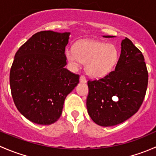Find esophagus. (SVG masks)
<instances>
[{"label":"esophagus","mask_w":156,"mask_h":156,"mask_svg":"<svg viewBox=\"0 0 156 156\" xmlns=\"http://www.w3.org/2000/svg\"><path fill=\"white\" fill-rule=\"evenodd\" d=\"M80 82L81 83H86L87 82V79H86V77L84 75H81L80 76Z\"/></svg>","instance_id":"obj_1"}]
</instances>
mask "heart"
<instances>
[{
	"label": "heart",
	"instance_id": "heart-1",
	"mask_svg": "<svg viewBox=\"0 0 156 156\" xmlns=\"http://www.w3.org/2000/svg\"><path fill=\"white\" fill-rule=\"evenodd\" d=\"M67 60L77 69L82 62L86 64V72L93 78H101L112 70L119 59V50L114 44L98 41L79 42L74 49L66 51Z\"/></svg>",
	"mask_w": 156,
	"mask_h": 156
}]
</instances>
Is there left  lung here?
Segmentation results:
<instances>
[{"label":"left lung","instance_id":"8db88e82","mask_svg":"<svg viewBox=\"0 0 156 156\" xmlns=\"http://www.w3.org/2000/svg\"><path fill=\"white\" fill-rule=\"evenodd\" d=\"M121 45L115 70L104 78L87 82V112L100 126H113L126 121L139 110L146 95L148 71L144 55L127 37Z\"/></svg>","mask_w":156,"mask_h":156}]
</instances>
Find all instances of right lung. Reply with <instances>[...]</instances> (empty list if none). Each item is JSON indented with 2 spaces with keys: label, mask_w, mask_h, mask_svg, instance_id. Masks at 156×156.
I'll use <instances>...</instances> for the list:
<instances>
[{
  "label": "right lung",
  "mask_w": 156,
  "mask_h": 156,
  "mask_svg": "<svg viewBox=\"0 0 156 156\" xmlns=\"http://www.w3.org/2000/svg\"><path fill=\"white\" fill-rule=\"evenodd\" d=\"M69 34L37 32L15 55L10 72L12 100L19 112L35 124L56 122L66 97L79 82V75L65 68Z\"/></svg>",
  "instance_id": "right-lung-1"
}]
</instances>
